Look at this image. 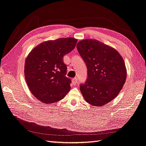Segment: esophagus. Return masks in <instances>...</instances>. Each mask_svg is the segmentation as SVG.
<instances>
[{
    "label": "esophagus",
    "mask_w": 146,
    "mask_h": 146,
    "mask_svg": "<svg viewBox=\"0 0 146 146\" xmlns=\"http://www.w3.org/2000/svg\"><path fill=\"white\" fill-rule=\"evenodd\" d=\"M77 83H78V79L76 78H75L72 79V84H73V85H76Z\"/></svg>",
    "instance_id": "1"
}]
</instances>
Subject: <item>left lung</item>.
Instances as JSON below:
<instances>
[{"label": "left lung", "instance_id": "1", "mask_svg": "<svg viewBox=\"0 0 146 146\" xmlns=\"http://www.w3.org/2000/svg\"><path fill=\"white\" fill-rule=\"evenodd\" d=\"M76 47L88 70L87 81L80 85V92L89 104L104 106L115 98L126 82L123 58L115 48L97 40H81Z\"/></svg>", "mask_w": 146, "mask_h": 146}]
</instances>
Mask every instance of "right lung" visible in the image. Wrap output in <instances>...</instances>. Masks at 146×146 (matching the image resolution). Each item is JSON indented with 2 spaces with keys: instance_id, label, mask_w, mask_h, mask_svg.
Returning <instances> with one entry per match:
<instances>
[{
  "instance_id": "1",
  "label": "right lung",
  "mask_w": 146,
  "mask_h": 146,
  "mask_svg": "<svg viewBox=\"0 0 146 146\" xmlns=\"http://www.w3.org/2000/svg\"><path fill=\"white\" fill-rule=\"evenodd\" d=\"M77 41L70 37L48 40L36 46L26 57V82L31 93L43 104L61 100L70 91L71 79L66 76L63 57L73 49Z\"/></svg>"
}]
</instances>
